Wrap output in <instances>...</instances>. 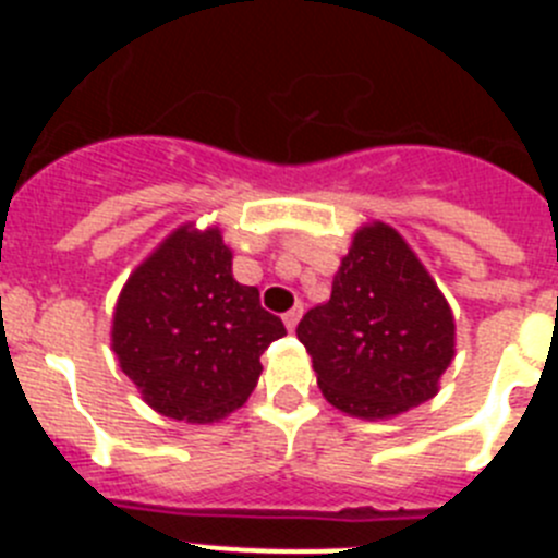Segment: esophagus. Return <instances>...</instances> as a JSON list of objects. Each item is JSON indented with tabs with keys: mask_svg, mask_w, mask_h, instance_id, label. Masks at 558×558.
<instances>
[{
	"mask_svg": "<svg viewBox=\"0 0 558 558\" xmlns=\"http://www.w3.org/2000/svg\"><path fill=\"white\" fill-rule=\"evenodd\" d=\"M302 313H304L302 304H295L293 310H288V313H284V327H288L290 332H293V329H295V324H299V318H302Z\"/></svg>",
	"mask_w": 558,
	"mask_h": 558,
	"instance_id": "1",
	"label": "esophagus"
}]
</instances>
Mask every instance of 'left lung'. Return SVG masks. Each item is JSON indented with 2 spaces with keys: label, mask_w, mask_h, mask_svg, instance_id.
I'll return each instance as SVG.
<instances>
[{
  "label": "left lung",
  "mask_w": 558,
  "mask_h": 558,
  "mask_svg": "<svg viewBox=\"0 0 558 558\" xmlns=\"http://www.w3.org/2000/svg\"><path fill=\"white\" fill-rule=\"evenodd\" d=\"M329 405L391 418L438 393L456 357V318L411 245L386 223L360 226L329 302L295 329Z\"/></svg>",
  "instance_id": "8db88e82"
}]
</instances>
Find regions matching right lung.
<instances>
[{"label":"right lung","mask_w":558,"mask_h":558,"mask_svg":"<svg viewBox=\"0 0 558 558\" xmlns=\"http://www.w3.org/2000/svg\"><path fill=\"white\" fill-rule=\"evenodd\" d=\"M284 335L259 290L231 276L218 226L172 231L128 276L111 347L142 399L179 422H218L254 391L259 354Z\"/></svg>","instance_id":"add662e5"}]
</instances>
